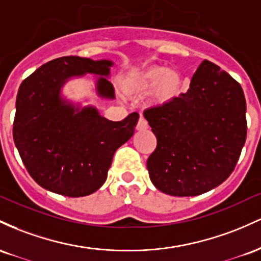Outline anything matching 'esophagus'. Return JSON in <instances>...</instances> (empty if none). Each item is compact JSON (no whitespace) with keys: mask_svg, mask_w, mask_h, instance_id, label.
I'll return each mask as SVG.
<instances>
[{"mask_svg":"<svg viewBox=\"0 0 261 261\" xmlns=\"http://www.w3.org/2000/svg\"><path fill=\"white\" fill-rule=\"evenodd\" d=\"M146 128H148V122L145 121L144 117L140 116L138 119V123H137V125H136V129L137 130H144V129H146Z\"/></svg>","mask_w":261,"mask_h":261,"instance_id":"esophagus-1","label":"esophagus"}]
</instances>
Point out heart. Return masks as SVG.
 <instances>
[{
    "label": "heart",
    "mask_w": 261,
    "mask_h": 261,
    "mask_svg": "<svg viewBox=\"0 0 261 261\" xmlns=\"http://www.w3.org/2000/svg\"><path fill=\"white\" fill-rule=\"evenodd\" d=\"M124 87L132 93L154 92L156 103H169L182 91V77L177 71L165 66H153L139 74H132L125 79Z\"/></svg>",
    "instance_id": "1"
}]
</instances>
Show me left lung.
I'll return each mask as SVG.
<instances>
[{"label": "left lung", "instance_id": "8db88e82", "mask_svg": "<svg viewBox=\"0 0 261 261\" xmlns=\"http://www.w3.org/2000/svg\"><path fill=\"white\" fill-rule=\"evenodd\" d=\"M245 111L239 83L216 64L202 61L187 92L144 112L158 142L146 162L154 186L187 197L221 185L247 139Z\"/></svg>", "mask_w": 261, "mask_h": 261}]
</instances>
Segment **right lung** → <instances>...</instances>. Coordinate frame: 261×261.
<instances>
[{"mask_svg":"<svg viewBox=\"0 0 261 261\" xmlns=\"http://www.w3.org/2000/svg\"><path fill=\"white\" fill-rule=\"evenodd\" d=\"M110 60L61 57L44 64L20 84L13 139L25 169L38 185L69 197H83L103 185L113 155L133 136L138 113L112 122L93 107L80 110L60 96L72 76L99 75L97 92L113 98Z\"/></svg>","mask_w":261,"mask_h":261,"instance_id":"right-lung-1","label":"right lung"}]
</instances>
